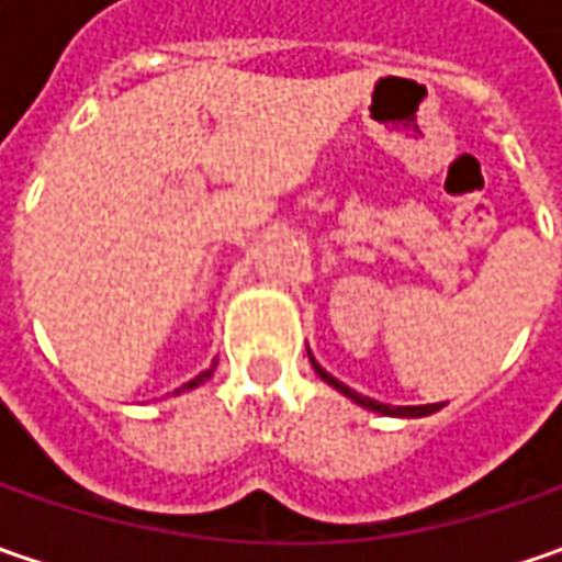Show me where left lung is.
<instances>
[{
    "label": "left lung",
    "instance_id": "1",
    "mask_svg": "<svg viewBox=\"0 0 562 562\" xmlns=\"http://www.w3.org/2000/svg\"><path fill=\"white\" fill-rule=\"evenodd\" d=\"M313 366H315V372L325 378L331 387H337L340 394H347L350 400H357L359 406H366V409H372V413H381V416H409V419H416V416H428V413H438V409H441V403H425V406H387V403H378V400L362 397V394H357L353 387H347L344 381H337V378L328 375L315 359H313Z\"/></svg>",
    "mask_w": 562,
    "mask_h": 562
}]
</instances>
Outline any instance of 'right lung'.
Here are the masks:
<instances>
[{
	"instance_id": "1",
	"label": "right lung",
	"mask_w": 562,
	"mask_h": 562,
	"mask_svg": "<svg viewBox=\"0 0 562 562\" xmlns=\"http://www.w3.org/2000/svg\"><path fill=\"white\" fill-rule=\"evenodd\" d=\"M209 375H212V369H205L203 375H196V378H193V381H187L184 387H178L175 394H181V391H190V387H196V384H203V381H205V378H209Z\"/></svg>"
}]
</instances>
